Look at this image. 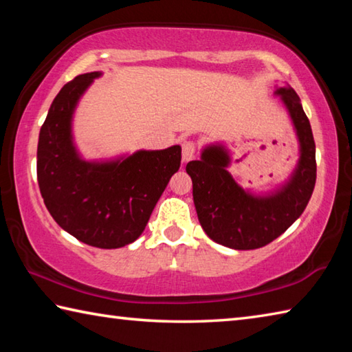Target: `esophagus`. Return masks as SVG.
Here are the masks:
<instances>
[{
  "instance_id": "34e87169",
  "label": "esophagus",
  "mask_w": 352,
  "mask_h": 352,
  "mask_svg": "<svg viewBox=\"0 0 352 352\" xmlns=\"http://www.w3.org/2000/svg\"><path fill=\"white\" fill-rule=\"evenodd\" d=\"M182 147H183V152H182L183 163H188L189 160H192L195 157V144L192 141H184Z\"/></svg>"
}]
</instances>
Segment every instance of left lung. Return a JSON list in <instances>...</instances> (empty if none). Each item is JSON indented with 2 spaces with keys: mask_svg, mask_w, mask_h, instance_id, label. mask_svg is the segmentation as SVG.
Returning a JSON list of instances; mask_svg holds the SVG:
<instances>
[{
  "mask_svg": "<svg viewBox=\"0 0 352 352\" xmlns=\"http://www.w3.org/2000/svg\"><path fill=\"white\" fill-rule=\"evenodd\" d=\"M275 96L287 110L298 141V162L284 182L269 190L243 188L228 170L223 142L204 146L200 160L186 164L199 222L210 239L233 250L261 248L281 236L311 200L317 164L311 122L290 85H276Z\"/></svg>",
  "mask_w": 352,
  "mask_h": 352,
  "instance_id": "obj_1",
  "label": "left lung"
}]
</instances>
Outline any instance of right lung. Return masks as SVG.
<instances>
[{
  "label": "right lung",
  "mask_w": 352,
  "mask_h": 352,
  "mask_svg": "<svg viewBox=\"0 0 352 352\" xmlns=\"http://www.w3.org/2000/svg\"><path fill=\"white\" fill-rule=\"evenodd\" d=\"M100 76L102 71L77 76L52 100L38 135L37 178L47 211L60 228L87 245L111 250L135 242L144 231L180 169L182 147L83 158L74 141V115Z\"/></svg>",
  "instance_id": "1"
}]
</instances>
